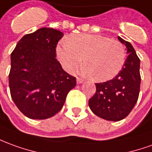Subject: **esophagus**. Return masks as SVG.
<instances>
[{"label": "esophagus", "instance_id": "34e87169", "mask_svg": "<svg viewBox=\"0 0 152 152\" xmlns=\"http://www.w3.org/2000/svg\"><path fill=\"white\" fill-rule=\"evenodd\" d=\"M83 82V80L81 78H79V77H76V83L77 84H81Z\"/></svg>", "mask_w": 152, "mask_h": 152}]
</instances>
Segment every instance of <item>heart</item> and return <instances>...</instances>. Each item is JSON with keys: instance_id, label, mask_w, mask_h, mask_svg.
<instances>
[{"instance_id": "obj_1", "label": "heart", "mask_w": 152, "mask_h": 152, "mask_svg": "<svg viewBox=\"0 0 152 152\" xmlns=\"http://www.w3.org/2000/svg\"><path fill=\"white\" fill-rule=\"evenodd\" d=\"M58 60L69 72L82 62L84 72L94 81L112 79L123 68L126 60L124 44L99 34H72L56 48Z\"/></svg>"}]
</instances>
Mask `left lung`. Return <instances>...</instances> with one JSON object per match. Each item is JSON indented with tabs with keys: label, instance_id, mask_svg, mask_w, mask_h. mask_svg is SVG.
Listing matches in <instances>:
<instances>
[{
	"label": "left lung",
	"instance_id": "obj_1",
	"mask_svg": "<svg viewBox=\"0 0 152 152\" xmlns=\"http://www.w3.org/2000/svg\"><path fill=\"white\" fill-rule=\"evenodd\" d=\"M118 40L127 48L128 58L113 79L96 83V92L89 99L91 111L101 118L119 121L125 118L135 106L140 92V59L129 42Z\"/></svg>",
	"mask_w": 152,
	"mask_h": 152
}]
</instances>
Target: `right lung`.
<instances>
[{"mask_svg":"<svg viewBox=\"0 0 152 152\" xmlns=\"http://www.w3.org/2000/svg\"><path fill=\"white\" fill-rule=\"evenodd\" d=\"M63 33L41 28L24 35L10 55L9 86L14 103L32 119H46L58 113L75 77L57 60L56 47Z\"/></svg>","mask_w":152,"mask_h":152,"instance_id":"1","label":"right lung"}]
</instances>
